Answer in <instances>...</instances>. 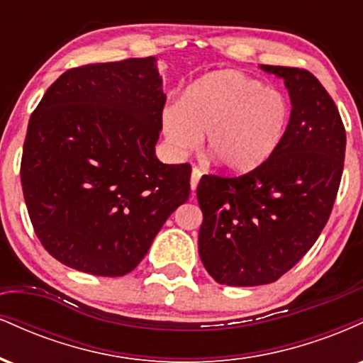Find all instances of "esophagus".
I'll use <instances>...</instances> for the list:
<instances>
[{
    "mask_svg": "<svg viewBox=\"0 0 363 363\" xmlns=\"http://www.w3.org/2000/svg\"><path fill=\"white\" fill-rule=\"evenodd\" d=\"M201 176H203V172L201 170H199L198 167H194L193 169V172H191V189H196V187H198V184H199V179H201Z\"/></svg>",
    "mask_w": 363,
    "mask_h": 363,
    "instance_id": "1",
    "label": "esophagus"
}]
</instances>
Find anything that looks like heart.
Segmentation results:
<instances>
[{"mask_svg": "<svg viewBox=\"0 0 363 363\" xmlns=\"http://www.w3.org/2000/svg\"><path fill=\"white\" fill-rule=\"evenodd\" d=\"M285 94L235 69H216L191 83L162 112V135L184 157L205 133V150L220 167L249 170L277 152L290 124Z\"/></svg>", "mask_w": 363, "mask_h": 363, "instance_id": "obj_1", "label": "heart"}]
</instances>
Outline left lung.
<instances>
[{
  "mask_svg": "<svg viewBox=\"0 0 363 363\" xmlns=\"http://www.w3.org/2000/svg\"><path fill=\"white\" fill-rule=\"evenodd\" d=\"M283 78L290 124L268 160L237 177L203 176L198 249L215 281L256 286L277 281L314 245L335 205L343 174V121L307 69L261 65Z\"/></svg>",
  "mask_w": 363,
  "mask_h": 363,
  "instance_id": "8db88e82",
  "label": "left lung"
}]
</instances>
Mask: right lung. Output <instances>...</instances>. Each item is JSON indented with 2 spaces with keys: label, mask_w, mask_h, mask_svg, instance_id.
Returning <instances> with one entry per match:
<instances>
[{
  "label": "right lung",
  "mask_w": 363,
  "mask_h": 363,
  "mask_svg": "<svg viewBox=\"0 0 363 363\" xmlns=\"http://www.w3.org/2000/svg\"><path fill=\"white\" fill-rule=\"evenodd\" d=\"M164 106L150 56L68 69L32 112L23 198L40 244L62 264L128 274L187 201L191 165L155 155Z\"/></svg>",
  "instance_id": "1"
}]
</instances>
